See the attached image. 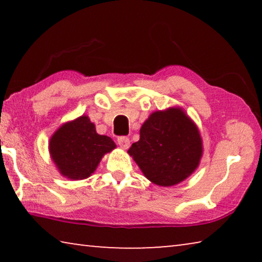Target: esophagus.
Returning <instances> with one entry per match:
<instances>
[{
  "instance_id": "34e87169",
  "label": "esophagus",
  "mask_w": 262,
  "mask_h": 262,
  "mask_svg": "<svg viewBox=\"0 0 262 262\" xmlns=\"http://www.w3.org/2000/svg\"><path fill=\"white\" fill-rule=\"evenodd\" d=\"M118 144L120 145L121 149L126 150V149L129 148L130 140L128 139V137H119V139H118Z\"/></svg>"
}]
</instances>
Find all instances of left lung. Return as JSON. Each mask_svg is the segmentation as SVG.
<instances>
[{"mask_svg": "<svg viewBox=\"0 0 262 262\" xmlns=\"http://www.w3.org/2000/svg\"><path fill=\"white\" fill-rule=\"evenodd\" d=\"M145 178L164 187L181 183L200 165L202 137L185 111L173 106L149 115L128 150Z\"/></svg>", "mask_w": 262, "mask_h": 262, "instance_id": "1", "label": "left lung"}]
</instances>
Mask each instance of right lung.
<instances>
[{
	"label": "right lung",
	"mask_w": 262,
	"mask_h": 262,
	"mask_svg": "<svg viewBox=\"0 0 262 262\" xmlns=\"http://www.w3.org/2000/svg\"><path fill=\"white\" fill-rule=\"evenodd\" d=\"M117 148L111 137L99 135L88 115L64 122L48 142L53 163L61 176L70 180L90 177L106 154Z\"/></svg>",
	"instance_id": "add662e5"
}]
</instances>
